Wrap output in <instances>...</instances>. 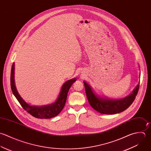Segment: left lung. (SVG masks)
Segmentation results:
<instances>
[{
	"mask_svg": "<svg viewBox=\"0 0 151 151\" xmlns=\"http://www.w3.org/2000/svg\"><path fill=\"white\" fill-rule=\"evenodd\" d=\"M83 82L90 105L95 110L103 114H115L127 109L135 100L139 87V84H138L132 93L125 98L111 100L98 96L93 92L91 87L87 83Z\"/></svg>",
	"mask_w": 151,
	"mask_h": 151,
	"instance_id": "1",
	"label": "left lung"
}]
</instances>
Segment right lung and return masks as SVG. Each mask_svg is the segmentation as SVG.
Returning a JSON list of instances; mask_svg holds the SVG:
<instances>
[{"mask_svg":"<svg viewBox=\"0 0 151 151\" xmlns=\"http://www.w3.org/2000/svg\"><path fill=\"white\" fill-rule=\"evenodd\" d=\"M14 74V63H13L10 74V86L13 94L24 110L34 117L40 119L51 118L57 116L62 111L66 102L69 89L76 81V78H73L68 80L63 85L58 97L55 102L43 106H32L25 102L19 94L15 86Z\"/></svg>","mask_w":151,"mask_h":151,"instance_id":"1","label":"right lung"}]
</instances>
